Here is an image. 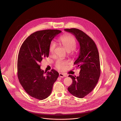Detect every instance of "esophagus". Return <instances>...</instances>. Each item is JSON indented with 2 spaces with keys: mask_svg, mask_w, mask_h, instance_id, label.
Here are the masks:
<instances>
[{
  "mask_svg": "<svg viewBox=\"0 0 121 121\" xmlns=\"http://www.w3.org/2000/svg\"><path fill=\"white\" fill-rule=\"evenodd\" d=\"M59 77H61V78H64V77H66V75L64 74H63V73H59Z\"/></svg>",
  "mask_w": 121,
  "mask_h": 121,
  "instance_id": "obj_1",
  "label": "esophagus"
}]
</instances>
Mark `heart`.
Listing matches in <instances>:
<instances>
[{
    "instance_id": "heart-1",
    "label": "heart",
    "mask_w": 121,
    "mask_h": 121,
    "mask_svg": "<svg viewBox=\"0 0 121 121\" xmlns=\"http://www.w3.org/2000/svg\"><path fill=\"white\" fill-rule=\"evenodd\" d=\"M59 42L64 47L67 52H70L75 49L76 47V42L75 38L70 35H65L61 36L59 39ZM56 47V44L54 42L52 41L49 47V51L52 54ZM68 62L66 61H63L60 59L58 60L55 66L56 68L60 70H63L65 69Z\"/></svg>"
}]
</instances>
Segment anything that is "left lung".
Instances as JSON below:
<instances>
[{
	"label": "left lung",
	"mask_w": 121,
	"mask_h": 121,
	"mask_svg": "<svg viewBox=\"0 0 121 121\" xmlns=\"http://www.w3.org/2000/svg\"><path fill=\"white\" fill-rule=\"evenodd\" d=\"M74 35L80 45L79 55L74 63L80 69L79 75H69L73 80L68 88L69 92L77 98H84L97 85L100 76V64L98 48L92 39L78 29H65Z\"/></svg>",
	"instance_id": "left-lung-1"
}]
</instances>
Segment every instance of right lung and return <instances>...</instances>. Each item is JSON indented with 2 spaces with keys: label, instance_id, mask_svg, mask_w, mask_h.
<instances>
[{
  "label": "right lung",
  "instance_id": "1",
  "mask_svg": "<svg viewBox=\"0 0 121 121\" xmlns=\"http://www.w3.org/2000/svg\"><path fill=\"white\" fill-rule=\"evenodd\" d=\"M61 31L48 29L37 31L23 42L17 58V77L23 89L30 96L39 100L48 98L52 92L59 73L52 69L46 73L40 69L42 60L49 56V47Z\"/></svg>",
  "mask_w": 121,
  "mask_h": 121
}]
</instances>
